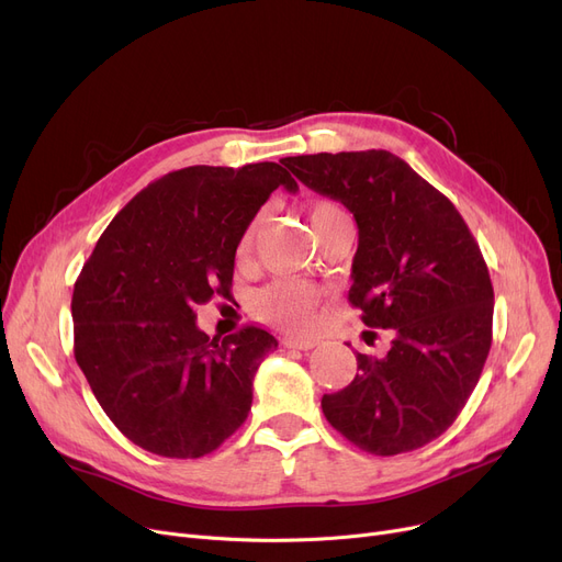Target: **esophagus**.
Segmentation results:
<instances>
[{
	"instance_id": "obj_1",
	"label": "esophagus",
	"mask_w": 562,
	"mask_h": 562,
	"mask_svg": "<svg viewBox=\"0 0 562 562\" xmlns=\"http://www.w3.org/2000/svg\"><path fill=\"white\" fill-rule=\"evenodd\" d=\"M316 345H319V339H314V337H286L284 339L286 349H299V351H310Z\"/></svg>"
}]
</instances>
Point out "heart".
<instances>
[{
  "label": "heart",
  "mask_w": 562,
  "mask_h": 562,
  "mask_svg": "<svg viewBox=\"0 0 562 562\" xmlns=\"http://www.w3.org/2000/svg\"><path fill=\"white\" fill-rule=\"evenodd\" d=\"M268 211H257L250 223L246 225L238 240V259L248 261L252 257V250L261 236V229L266 225ZM310 225L316 236H322L337 223H347L349 213L335 200H316L307 209ZM319 289L307 282H294V280H280L259 289L255 294V310L263 316V319L286 326V328H305L314 319V307L319 303Z\"/></svg>",
  "instance_id": "heart-1"
}]
</instances>
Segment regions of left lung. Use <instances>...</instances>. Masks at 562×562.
<instances>
[{
	"label": "left lung",
	"instance_id": "1",
	"mask_svg": "<svg viewBox=\"0 0 562 562\" xmlns=\"http://www.w3.org/2000/svg\"><path fill=\"white\" fill-rule=\"evenodd\" d=\"M282 165L353 213L349 303L364 326L393 335L383 358L356 353L360 372L324 395V416L370 454L418 450L457 420L492 349L494 286L477 240L446 194L390 151Z\"/></svg>",
	"mask_w": 562,
	"mask_h": 562
}]
</instances>
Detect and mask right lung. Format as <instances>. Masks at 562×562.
Listing matches in <instances>:
<instances>
[{"instance_id":"right-lung-1","label":"right lung","mask_w":562,"mask_h":562,"mask_svg":"<svg viewBox=\"0 0 562 562\" xmlns=\"http://www.w3.org/2000/svg\"><path fill=\"white\" fill-rule=\"evenodd\" d=\"M280 186L299 190L278 162L177 169L114 215L82 266L72 351L135 446L198 459L246 423L255 372L278 339L257 326L209 337L194 310L232 296L240 234Z\"/></svg>"}]
</instances>
